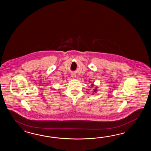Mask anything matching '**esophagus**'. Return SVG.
Instances as JSON below:
<instances>
[{
	"instance_id": "34e87169",
	"label": "esophagus",
	"mask_w": 151,
	"mask_h": 151,
	"mask_svg": "<svg viewBox=\"0 0 151 151\" xmlns=\"http://www.w3.org/2000/svg\"><path fill=\"white\" fill-rule=\"evenodd\" d=\"M71 77L74 78H76V74L73 73H72V74H71Z\"/></svg>"
}]
</instances>
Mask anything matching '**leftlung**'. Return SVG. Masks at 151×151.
Listing matches in <instances>:
<instances>
[{
	"instance_id": "8db88e82",
	"label": "left lung",
	"mask_w": 151,
	"mask_h": 151,
	"mask_svg": "<svg viewBox=\"0 0 151 151\" xmlns=\"http://www.w3.org/2000/svg\"><path fill=\"white\" fill-rule=\"evenodd\" d=\"M96 90H97V88H96H96L94 90V92H93V93H94V92H96Z\"/></svg>"
}]
</instances>
